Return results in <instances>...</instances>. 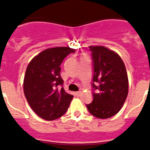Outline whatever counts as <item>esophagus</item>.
Returning <instances> with one entry per match:
<instances>
[{"mask_svg":"<svg viewBox=\"0 0 150 150\" xmlns=\"http://www.w3.org/2000/svg\"><path fill=\"white\" fill-rule=\"evenodd\" d=\"M80 94H81V91H76V92H75V95H76V96H79V95H80Z\"/></svg>","mask_w":150,"mask_h":150,"instance_id":"esophagus-1","label":"esophagus"}]
</instances>
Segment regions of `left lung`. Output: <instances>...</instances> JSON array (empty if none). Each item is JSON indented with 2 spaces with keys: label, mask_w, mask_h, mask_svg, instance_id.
I'll return each instance as SVG.
<instances>
[{
  "label": "left lung",
  "mask_w": 150,
  "mask_h": 150,
  "mask_svg": "<svg viewBox=\"0 0 150 150\" xmlns=\"http://www.w3.org/2000/svg\"><path fill=\"white\" fill-rule=\"evenodd\" d=\"M93 64V100L86 104L92 116L112 117L121 110L128 92L126 68L120 56L102 46H89Z\"/></svg>",
  "instance_id": "obj_1"
}]
</instances>
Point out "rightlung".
Wrapping results in <instances>:
<instances>
[{"label":"right lung","mask_w":150,"mask_h":150,"mask_svg":"<svg viewBox=\"0 0 150 150\" xmlns=\"http://www.w3.org/2000/svg\"><path fill=\"white\" fill-rule=\"evenodd\" d=\"M75 50L55 47L45 50L30 61L24 78V93L31 109L46 120L59 119L66 112L74 96L67 94L60 76L61 64Z\"/></svg>","instance_id":"1"}]
</instances>
